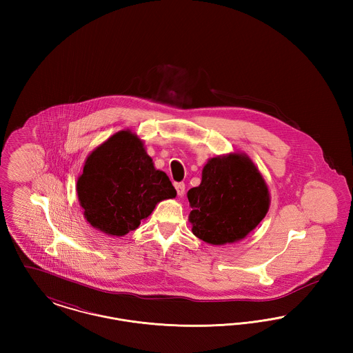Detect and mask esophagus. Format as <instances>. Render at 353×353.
I'll return each mask as SVG.
<instances>
[{
  "label": "esophagus",
  "mask_w": 353,
  "mask_h": 353,
  "mask_svg": "<svg viewBox=\"0 0 353 353\" xmlns=\"http://www.w3.org/2000/svg\"><path fill=\"white\" fill-rule=\"evenodd\" d=\"M174 188H176V190H177V194H179L180 197H183L185 193L184 183H176V184H174Z\"/></svg>",
  "instance_id": "obj_1"
}]
</instances>
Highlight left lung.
Instances as JSON below:
<instances>
[{"mask_svg":"<svg viewBox=\"0 0 353 353\" xmlns=\"http://www.w3.org/2000/svg\"><path fill=\"white\" fill-rule=\"evenodd\" d=\"M192 232L209 245L234 243L259 225L270 208L269 186L246 153L212 157L201 184L188 192Z\"/></svg>","mask_w":353,"mask_h":353,"instance_id":"8db88e82","label":"left lung"}]
</instances>
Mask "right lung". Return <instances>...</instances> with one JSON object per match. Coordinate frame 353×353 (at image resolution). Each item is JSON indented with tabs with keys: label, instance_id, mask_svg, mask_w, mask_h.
<instances>
[{
	"label": "right lung",
	"instance_id": "obj_1",
	"mask_svg": "<svg viewBox=\"0 0 353 353\" xmlns=\"http://www.w3.org/2000/svg\"><path fill=\"white\" fill-rule=\"evenodd\" d=\"M77 192L84 219L112 236L137 229L159 202L177 194L168 176L154 168L143 140L130 130L112 134L87 156Z\"/></svg>",
	"mask_w": 353,
	"mask_h": 353
}]
</instances>
